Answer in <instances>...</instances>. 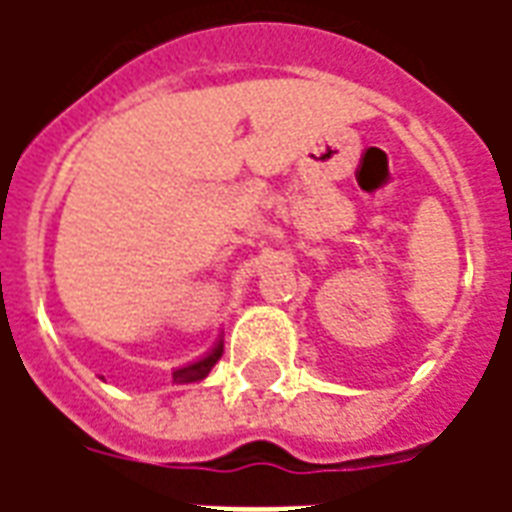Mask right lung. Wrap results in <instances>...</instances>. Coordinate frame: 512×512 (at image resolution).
I'll return each mask as SVG.
<instances>
[{
    "label": "right lung",
    "mask_w": 512,
    "mask_h": 512,
    "mask_svg": "<svg viewBox=\"0 0 512 512\" xmlns=\"http://www.w3.org/2000/svg\"><path fill=\"white\" fill-rule=\"evenodd\" d=\"M222 354H224V343H222V337H219L208 354H202L200 359H194V362H189V365L175 367V370H172V381H175V384H197V381H202V378L211 373L213 365L222 359Z\"/></svg>",
    "instance_id": "add662e5"
}]
</instances>
